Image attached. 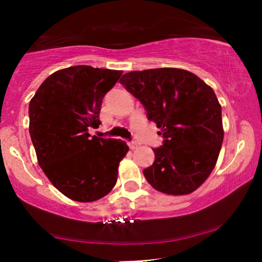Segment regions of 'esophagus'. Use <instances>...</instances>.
Masks as SVG:
<instances>
[{"instance_id":"1","label":"esophagus","mask_w":262,"mask_h":262,"mask_svg":"<svg viewBox=\"0 0 262 262\" xmlns=\"http://www.w3.org/2000/svg\"><path fill=\"white\" fill-rule=\"evenodd\" d=\"M127 145H128V148L132 149V150L137 148V143L134 142V141H130V142H127Z\"/></svg>"}]
</instances>
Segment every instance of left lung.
Returning a JSON list of instances; mask_svg holds the SVG:
<instances>
[{
    "instance_id": "8db88e82",
    "label": "left lung",
    "mask_w": 262,
    "mask_h": 262,
    "mask_svg": "<svg viewBox=\"0 0 262 262\" xmlns=\"http://www.w3.org/2000/svg\"><path fill=\"white\" fill-rule=\"evenodd\" d=\"M119 82L141 101L163 137L162 145L152 149L154 163L143 170L146 181L167 194L195 191L216 166L224 137L213 89L177 68L131 71Z\"/></svg>"
}]
</instances>
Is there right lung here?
<instances>
[{"instance_id": "obj_1", "label": "right lung", "mask_w": 262, "mask_h": 262, "mask_svg": "<svg viewBox=\"0 0 262 262\" xmlns=\"http://www.w3.org/2000/svg\"><path fill=\"white\" fill-rule=\"evenodd\" d=\"M121 74L89 66L58 70L30 102V135L39 166L59 192L76 202H95L112 191L128 151L121 139L88 134L101 124L102 99Z\"/></svg>"}]
</instances>
